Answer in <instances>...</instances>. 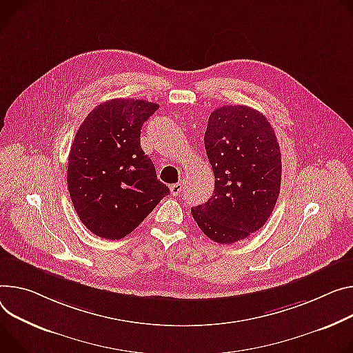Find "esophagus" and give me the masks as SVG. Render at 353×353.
Masks as SVG:
<instances>
[{
	"label": "esophagus",
	"mask_w": 353,
	"mask_h": 353,
	"mask_svg": "<svg viewBox=\"0 0 353 353\" xmlns=\"http://www.w3.org/2000/svg\"><path fill=\"white\" fill-rule=\"evenodd\" d=\"M181 191H183V184H181V183H176V184H172V185H170V193H172L174 197L180 196Z\"/></svg>",
	"instance_id": "obj_1"
}]
</instances>
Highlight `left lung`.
<instances>
[{
	"mask_svg": "<svg viewBox=\"0 0 353 353\" xmlns=\"http://www.w3.org/2000/svg\"><path fill=\"white\" fill-rule=\"evenodd\" d=\"M204 145L214 193L191 214L210 239L235 243L259 231L276 205L281 181L276 134L259 111L225 105L210 115Z\"/></svg>",
	"mask_w": 353,
	"mask_h": 353,
	"instance_id": "left-lung-1",
	"label": "left lung"
}]
</instances>
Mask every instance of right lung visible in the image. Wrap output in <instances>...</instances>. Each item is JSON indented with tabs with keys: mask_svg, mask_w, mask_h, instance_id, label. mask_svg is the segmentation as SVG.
<instances>
[{
	"mask_svg": "<svg viewBox=\"0 0 353 353\" xmlns=\"http://www.w3.org/2000/svg\"><path fill=\"white\" fill-rule=\"evenodd\" d=\"M157 104L115 99L95 107L74 137L68 187L84 227L104 239L131 234L170 193L141 148V128Z\"/></svg>",
	"mask_w": 353,
	"mask_h": 353,
	"instance_id": "add662e5",
	"label": "right lung"
}]
</instances>
